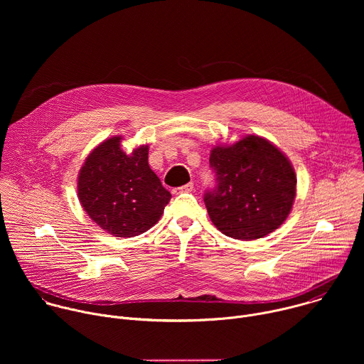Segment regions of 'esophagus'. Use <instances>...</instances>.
Here are the masks:
<instances>
[{
	"label": "esophagus",
	"mask_w": 364,
	"mask_h": 364,
	"mask_svg": "<svg viewBox=\"0 0 364 364\" xmlns=\"http://www.w3.org/2000/svg\"><path fill=\"white\" fill-rule=\"evenodd\" d=\"M193 190H194V184H193V183H187V184L181 186V187H176V188H173V193H174V194H180V193H190V191H193Z\"/></svg>",
	"instance_id": "1"
}]
</instances>
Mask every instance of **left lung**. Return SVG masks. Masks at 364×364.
I'll list each match as a JSON object with an SVG mask.
<instances>
[{
    "mask_svg": "<svg viewBox=\"0 0 364 364\" xmlns=\"http://www.w3.org/2000/svg\"><path fill=\"white\" fill-rule=\"evenodd\" d=\"M216 186L204 193L213 225L226 236L255 240L288 218L296 176L285 155L268 139L247 135L210 152Z\"/></svg>",
    "mask_w": 364,
    "mask_h": 364,
    "instance_id": "left-lung-1",
    "label": "left lung"
}]
</instances>
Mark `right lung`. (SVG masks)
Listing matches in <instances>:
<instances>
[{"label":"right lung","mask_w":364,"mask_h":364,"mask_svg":"<svg viewBox=\"0 0 364 364\" xmlns=\"http://www.w3.org/2000/svg\"><path fill=\"white\" fill-rule=\"evenodd\" d=\"M121 136L99 144L80 168L77 196L87 216L117 237L138 236L157 223L171 194L149 166L148 145L127 154Z\"/></svg>","instance_id":"1"}]
</instances>
